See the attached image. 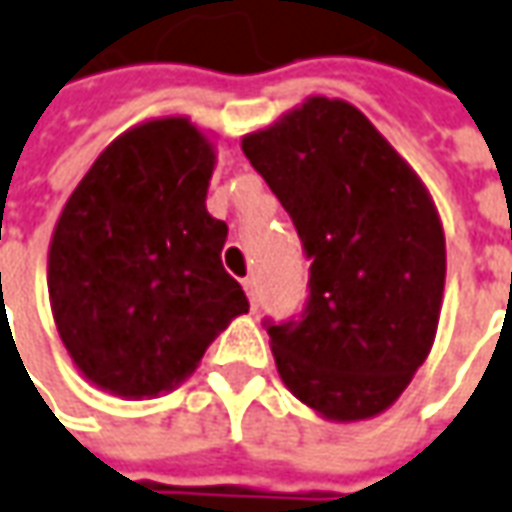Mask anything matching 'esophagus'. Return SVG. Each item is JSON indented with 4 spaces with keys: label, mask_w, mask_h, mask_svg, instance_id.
Instances as JSON below:
<instances>
[{
    "label": "esophagus",
    "mask_w": 512,
    "mask_h": 512,
    "mask_svg": "<svg viewBox=\"0 0 512 512\" xmlns=\"http://www.w3.org/2000/svg\"><path fill=\"white\" fill-rule=\"evenodd\" d=\"M243 291H246V297H249L252 311H257V280L255 277H246V280H243Z\"/></svg>",
    "instance_id": "34e87169"
}]
</instances>
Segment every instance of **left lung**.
Instances as JSON below:
<instances>
[{
    "instance_id": "left-lung-1",
    "label": "left lung",
    "mask_w": 512,
    "mask_h": 512,
    "mask_svg": "<svg viewBox=\"0 0 512 512\" xmlns=\"http://www.w3.org/2000/svg\"><path fill=\"white\" fill-rule=\"evenodd\" d=\"M311 260L300 319L263 325L285 387L330 420L395 403L437 333L446 238L417 173L350 103L311 97L243 137Z\"/></svg>"
}]
</instances>
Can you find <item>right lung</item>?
I'll use <instances>...</instances> for the list:
<instances>
[{"label":"right lung","mask_w":512,"mask_h":512,"mask_svg":"<svg viewBox=\"0 0 512 512\" xmlns=\"http://www.w3.org/2000/svg\"><path fill=\"white\" fill-rule=\"evenodd\" d=\"M212 165L190 120H151L114 139L66 201L50 243L52 316L97 387L173 389L249 311L221 263L227 224L204 204Z\"/></svg>","instance_id":"add662e5"}]
</instances>
